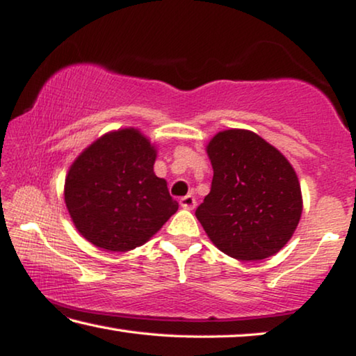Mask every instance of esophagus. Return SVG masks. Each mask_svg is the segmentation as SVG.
<instances>
[{"mask_svg": "<svg viewBox=\"0 0 356 356\" xmlns=\"http://www.w3.org/2000/svg\"><path fill=\"white\" fill-rule=\"evenodd\" d=\"M179 205H181L184 210H194L195 205H197L195 197H194V195H186V197H183V199L179 200Z\"/></svg>", "mask_w": 356, "mask_h": 356, "instance_id": "obj_1", "label": "esophagus"}]
</instances>
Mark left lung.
I'll use <instances>...</instances> for the list:
<instances>
[{"mask_svg": "<svg viewBox=\"0 0 356 356\" xmlns=\"http://www.w3.org/2000/svg\"><path fill=\"white\" fill-rule=\"evenodd\" d=\"M205 149L213 181L195 216L211 243L238 261L277 254L302 215L296 170L275 146L251 130H221Z\"/></svg>", "mask_w": 356, "mask_h": 356, "instance_id": "8db88e82", "label": "left lung"}]
</instances>
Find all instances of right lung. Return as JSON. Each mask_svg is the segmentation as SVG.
Instances as JSON below:
<instances>
[{
    "label": "right lung",
    "mask_w": 356,
    "mask_h": 356,
    "mask_svg": "<svg viewBox=\"0 0 356 356\" xmlns=\"http://www.w3.org/2000/svg\"><path fill=\"white\" fill-rule=\"evenodd\" d=\"M157 146L135 127L111 130L68 168L63 197L71 221L94 247L125 253L161 231L178 202L154 173Z\"/></svg>",
    "instance_id": "right-lung-1"
}]
</instances>
